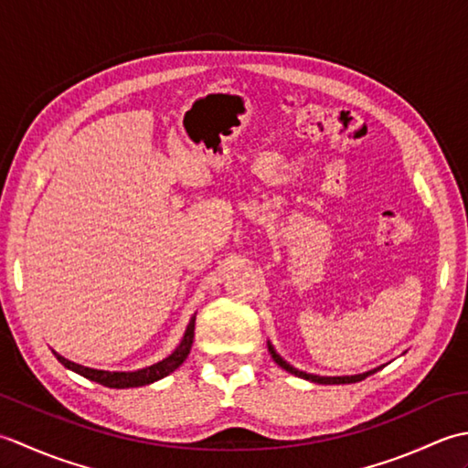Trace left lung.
I'll list each match as a JSON object with an SVG mask.
<instances>
[{"label":"left lung","mask_w":468,"mask_h":468,"mask_svg":"<svg viewBox=\"0 0 468 468\" xmlns=\"http://www.w3.org/2000/svg\"><path fill=\"white\" fill-rule=\"evenodd\" d=\"M267 347H270V354H271V357L275 360V364H277V366H282L285 372H290V374H293V376H297V378H303V380L315 382V384H354V382H362L364 378H367V376L376 372V370H370V372H366V374H356V376H335V378L305 374V372H302V370H295L293 366H290V364H287L285 360H282L280 354H277V352L273 350V346H271V344L267 346Z\"/></svg>","instance_id":"obj_1"}]
</instances>
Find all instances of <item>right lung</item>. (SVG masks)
Returning a JSON list of instances; mask_svg holds the SVG:
<instances>
[{"instance_id": "obj_1", "label": "right lung", "mask_w": 468, "mask_h": 468, "mask_svg": "<svg viewBox=\"0 0 468 468\" xmlns=\"http://www.w3.org/2000/svg\"><path fill=\"white\" fill-rule=\"evenodd\" d=\"M195 317L197 315L191 317V322H188V325H186L185 337H183L181 344H178V347L171 356L165 357L163 362L153 364V366H148V367H143V370H136V372H104V370H94V367H86V366L69 362V360H66L64 356H59L56 352H54V356L58 357L59 364L68 367V370H72L76 374L88 378V380L98 382V384L108 386V388H138V386H146V384H153L156 380H161V378L168 376L171 372H175L176 367L186 360V356H188V352H191V346H193V337H195Z\"/></svg>"}]
</instances>
